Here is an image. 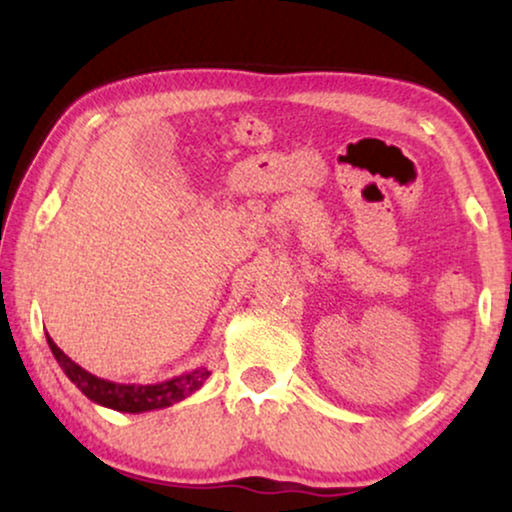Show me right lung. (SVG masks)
Returning a JSON list of instances; mask_svg holds the SVG:
<instances>
[{
  "label": "right lung",
  "mask_w": 512,
  "mask_h": 512,
  "mask_svg": "<svg viewBox=\"0 0 512 512\" xmlns=\"http://www.w3.org/2000/svg\"><path fill=\"white\" fill-rule=\"evenodd\" d=\"M46 340L55 356V361L60 363V368L65 370L69 380L81 389V394H86L90 401L97 405H104V408H111L118 412H130V415L170 408V405L184 401V398L195 394V391L207 382V377L212 375L207 368H195L191 373H184L158 384H118V382L102 380V377H97L93 373H88L86 368H81L79 363H74L58 345H55L51 335H46Z\"/></svg>",
  "instance_id": "add662e5"
}]
</instances>
